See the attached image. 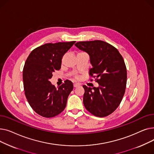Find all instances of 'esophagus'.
<instances>
[{"mask_svg": "<svg viewBox=\"0 0 154 154\" xmlns=\"http://www.w3.org/2000/svg\"><path fill=\"white\" fill-rule=\"evenodd\" d=\"M80 84H79V83H75V84H74V87H79V86H80Z\"/></svg>", "mask_w": 154, "mask_h": 154, "instance_id": "1", "label": "esophagus"}]
</instances>
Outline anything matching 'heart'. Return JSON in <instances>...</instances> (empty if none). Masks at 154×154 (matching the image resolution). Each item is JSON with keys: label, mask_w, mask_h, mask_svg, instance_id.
I'll list each match as a JSON object with an SVG mask.
<instances>
[{"label": "heart", "mask_w": 154, "mask_h": 154, "mask_svg": "<svg viewBox=\"0 0 154 154\" xmlns=\"http://www.w3.org/2000/svg\"><path fill=\"white\" fill-rule=\"evenodd\" d=\"M75 78H76V79H79V78H80V77H79V76H76V77H75Z\"/></svg>", "instance_id": "obj_1"}]
</instances>
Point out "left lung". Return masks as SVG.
Returning <instances> with one entry per match:
<instances>
[{
  "label": "left lung",
  "mask_w": 154,
  "mask_h": 154,
  "mask_svg": "<svg viewBox=\"0 0 154 154\" xmlns=\"http://www.w3.org/2000/svg\"><path fill=\"white\" fill-rule=\"evenodd\" d=\"M75 45L89 55L92 66L90 75L99 85L93 88L83 85L84 106L95 116H107L119 107L125 94L127 69L124 59L116 48L102 40L79 42Z\"/></svg>",
  "instance_id": "left-lung-1"
}]
</instances>
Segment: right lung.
Instances as JSON below:
<instances>
[{"label":"right lung","instance_id":"right-lung-1","mask_svg":"<svg viewBox=\"0 0 154 154\" xmlns=\"http://www.w3.org/2000/svg\"><path fill=\"white\" fill-rule=\"evenodd\" d=\"M75 41L45 44L32 51L23 69L25 95L37 114L50 118L59 115L66 108L73 84L66 80L57 88L49 81L53 72L61 67L62 59Z\"/></svg>","mask_w":154,"mask_h":154}]
</instances>
